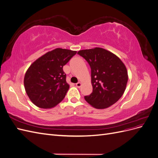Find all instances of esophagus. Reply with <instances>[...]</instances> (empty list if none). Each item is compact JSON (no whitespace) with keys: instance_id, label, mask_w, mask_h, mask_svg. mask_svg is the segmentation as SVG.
<instances>
[{"instance_id":"34e87169","label":"esophagus","mask_w":158,"mask_h":158,"mask_svg":"<svg viewBox=\"0 0 158 158\" xmlns=\"http://www.w3.org/2000/svg\"><path fill=\"white\" fill-rule=\"evenodd\" d=\"M81 85H82V83L80 82L76 84V86L77 87V88H80V87H81Z\"/></svg>"}]
</instances>
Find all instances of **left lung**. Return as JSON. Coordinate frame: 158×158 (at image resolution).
Segmentation results:
<instances>
[{
	"instance_id": "8db88e82",
	"label": "left lung",
	"mask_w": 158,
	"mask_h": 158,
	"mask_svg": "<svg viewBox=\"0 0 158 158\" xmlns=\"http://www.w3.org/2000/svg\"><path fill=\"white\" fill-rule=\"evenodd\" d=\"M78 54L91 68L93 92L84 99L96 109H106L115 103L125 92L128 82L126 66L118 57L106 49L95 47Z\"/></svg>"
}]
</instances>
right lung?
Returning a JSON list of instances; mask_svg holds the SVG:
<instances>
[{"instance_id":"add662e5","label":"right lung","mask_w":158,"mask_h":158,"mask_svg":"<svg viewBox=\"0 0 158 158\" xmlns=\"http://www.w3.org/2000/svg\"><path fill=\"white\" fill-rule=\"evenodd\" d=\"M76 52L56 48L30 65L25 74L23 84L33 104L40 108L50 109L63 101L70 87L63 68Z\"/></svg>"}]
</instances>
